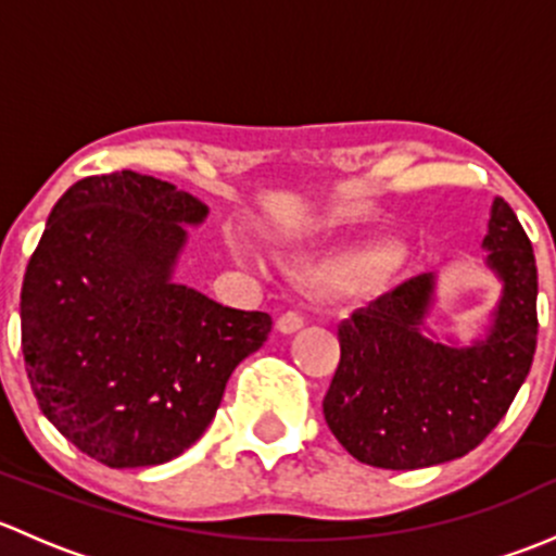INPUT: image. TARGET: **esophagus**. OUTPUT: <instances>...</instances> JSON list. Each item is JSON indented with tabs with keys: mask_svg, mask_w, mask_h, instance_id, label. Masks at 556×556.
<instances>
[{
	"mask_svg": "<svg viewBox=\"0 0 556 556\" xmlns=\"http://www.w3.org/2000/svg\"><path fill=\"white\" fill-rule=\"evenodd\" d=\"M304 317H301L299 312H285L282 317L277 319V330L279 333H285V336H290V333H299L301 328H304Z\"/></svg>",
	"mask_w": 556,
	"mask_h": 556,
	"instance_id": "esophagus-1",
	"label": "esophagus"
}]
</instances>
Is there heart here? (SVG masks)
Instances as JSON below:
<instances>
[{"label": "heart", "instance_id": "heart-1", "mask_svg": "<svg viewBox=\"0 0 556 556\" xmlns=\"http://www.w3.org/2000/svg\"><path fill=\"white\" fill-rule=\"evenodd\" d=\"M390 268H392V261L387 252L368 250L346 263L344 279L346 282H371V279H379V277H384V274H390ZM312 271L317 274V277H330V271H333V268H330V261H317L312 266Z\"/></svg>", "mask_w": 556, "mask_h": 556}]
</instances>
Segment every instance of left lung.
<instances>
[{
    "mask_svg": "<svg viewBox=\"0 0 556 556\" xmlns=\"http://www.w3.org/2000/svg\"><path fill=\"white\" fill-rule=\"evenodd\" d=\"M486 268L501 299L470 341L439 339L425 319L435 274H422L339 325L341 363L323 401L325 422L361 463L414 470L463 457L506 417L538 341V268L525 228L492 201Z\"/></svg>",
    "mask_w": 556,
    "mask_h": 556,
    "instance_id": "1",
    "label": "left lung"
}]
</instances>
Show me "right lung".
<instances>
[{
	"label": "right lung",
	"instance_id": "add662e5",
	"mask_svg": "<svg viewBox=\"0 0 556 556\" xmlns=\"http://www.w3.org/2000/svg\"><path fill=\"white\" fill-rule=\"evenodd\" d=\"M210 206L131 169L50 210L21 288V350L48 422L110 468L169 463L201 439L228 377L271 330L177 282Z\"/></svg>",
	"mask_w": 556,
	"mask_h": 556
}]
</instances>
